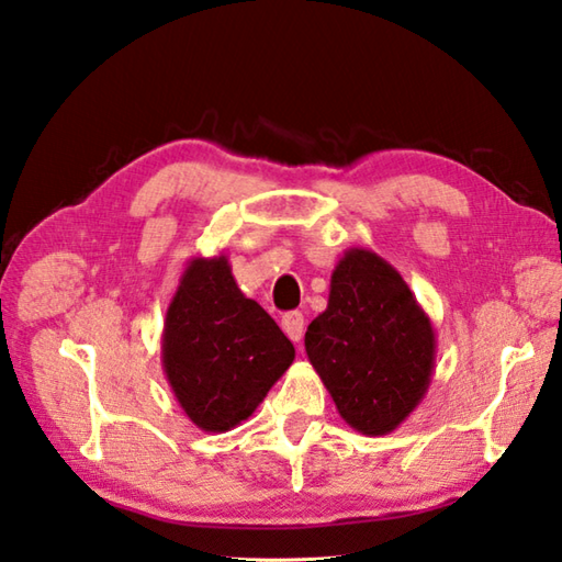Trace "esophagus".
Masks as SVG:
<instances>
[{
  "mask_svg": "<svg viewBox=\"0 0 562 562\" xmlns=\"http://www.w3.org/2000/svg\"><path fill=\"white\" fill-rule=\"evenodd\" d=\"M282 329L292 341H300L304 336V316L302 312H288L282 316Z\"/></svg>",
  "mask_w": 562,
  "mask_h": 562,
  "instance_id": "obj_1",
  "label": "esophagus"
}]
</instances>
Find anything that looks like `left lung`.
<instances>
[{
    "mask_svg": "<svg viewBox=\"0 0 562 562\" xmlns=\"http://www.w3.org/2000/svg\"><path fill=\"white\" fill-rule=\"evenodd\" d=\"M304 349L346 425L375 437L393 432L420 405L437 341L401 272L373 250L349 248Z\"/></svg>",
    "mask_w": 562,
    "mask_h": 562,
    "instance_id": "8db88e82",
    "label": "left lung"
}]
</instances>
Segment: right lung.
Listing matches in <instances>:
<instances>
[{
	"label": "right lung",
	"instance_id": "add662e5",
	"mask_svg": "<svg viewBox=\"0 0 562 562\" xmlns=\"http://www.w3.org/2000/svg\"><path fill=\"white\" fill-rule=\"evenodd\" d=\"M292 361V341L240 292L226 255L191 258L161 331V366L189 420L203 432L233 430Z\"/></svg>",
	"mask_w": 562,
	"mask_h": 562
}]
</instances>
